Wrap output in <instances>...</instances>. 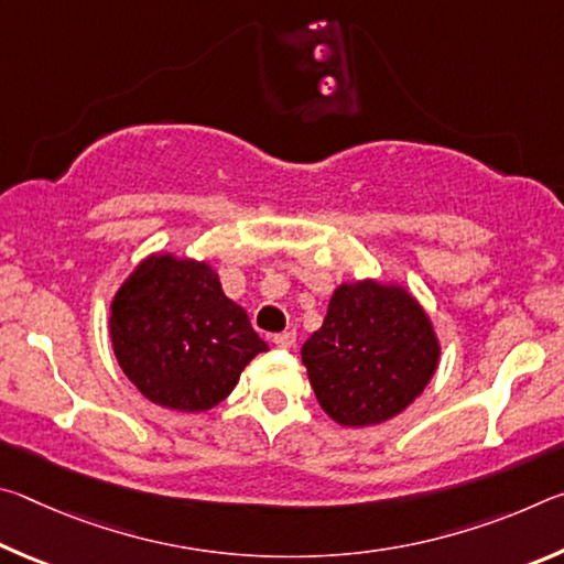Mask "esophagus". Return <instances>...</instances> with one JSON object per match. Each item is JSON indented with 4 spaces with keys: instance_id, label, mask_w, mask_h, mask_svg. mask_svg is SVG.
Returning a JSON list of instances; mask_svg holds the SVG:
<instances>
[{
    "instance_id": "1",
    "label": "esophagus",
    "mask_w": 564,
    "mask_h": 564,
    "mask_svg": "<svg viewBox=\"0 0 564 564\" xmlns=\"http://www.w3.org/2000/svg\"><path fill=\"white\" fill-rule=\"evenodd\" d=\"M273 343L279 348H293L295 346V330H283V333H275Z\"/></svg>"
}]
</instances>
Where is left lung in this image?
Segmentation results:
<instances>
[{
  "mask_svg": "<svg viewBox=\"0 0 564 564\" xmlns=\"http://www.w3.org/2000/svg\"><path fill=\"white\" fill-rule=\"evenodd\" d=\"M441 348L433 318L403 283L360 279L333 291L301 358L328 417L343 427H370L423 393Z\"/></svg>",
  "mask_w": 564,
  "mask_h": 564,
  "instance_id": "obj_1",
  "label": "left lung"
}]
</instances>
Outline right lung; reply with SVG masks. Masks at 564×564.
Returning a JSON list of instances; mask_svg holds the SVG:
<instances>
[{"instance_id": "right-lung-1", "label": "right lung", "mask_w": 564, "mask_h": 564, "mask_svg": "<svg viewBox=\"0 0 564 564\" xmlns=\"http://www.w3.org/2000/svg\"><path fill=\"white\" fill-rule=\"evenodd\" d=\"M117 362L139 393L176 413H206L269 350L208 261L171 251L139 261L109 308Z\"/></svg>"}]
</instances>
